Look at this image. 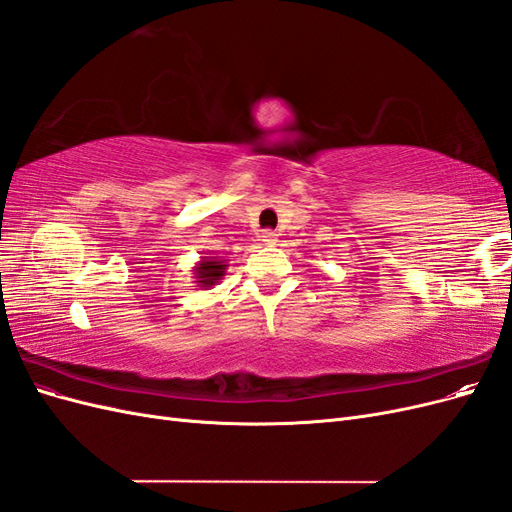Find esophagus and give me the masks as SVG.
Wrapping results in <instances>:
<instances>
[{"mask_svg": "<svg viewBox=\"0 0 512 512\" xmlns=\"http://www.w3.org/2000/svg\"><path fill=\"white\" fill-rule=\"evenodd\" d=\"M260 241L265 243V245H275V243H277V235H275L273 230H265V232H262V235H260Z\"/></svg>", "mask_w": 512, "mask_h": 512, "instance_id": "obj_1", "label": "esophagus"}]
</instances>
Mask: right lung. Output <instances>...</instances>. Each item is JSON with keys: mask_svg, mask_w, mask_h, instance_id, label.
Segmentation results:
<instances>
[{"mask_svg": "<svg viewBox=\"0 0 512 512\" xmlns=\"http://www.w3.org/2000/svg\"><path fill=\"white\" fill-rule=\"evenodd\" d=\"M226 262L220 256H200L194 267L198 288H211L226 275Z\"/></svg>", "mask_w": 512, "mask_h": 512, "instance_id": "right-lung-1", "label": "right lung"}]
</instances>
